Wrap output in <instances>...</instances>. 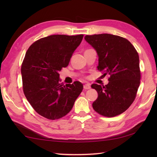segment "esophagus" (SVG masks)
<instances>
[{
	"label": "esophagus",
	"mask_w": 157,
	"mask_h": 157,
	"mask_svg": "<svg viewBox=\"0 0 157 157\" xmlns=\"http://www.w3.org/2000/svg\"><path fill=\"white\" fill-rule=\"evenodd\" d=\"M90 88H91L90 84H88H88H86L84 85V90H89V89H90Z\"/></svg>",
	"instance_id": "esophagus-1"
}]
</instances>
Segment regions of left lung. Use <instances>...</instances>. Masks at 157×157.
Listing matches in <instances>:
<instances>
[{
  "instance_id": "left-lung-1",
  "label": "left lung",
  "mask_w": 157,
  "mask_h": 157,
  "mask_svg": "<svg viewBox=\"0 0 157 157\" xmlns=\"http://www.w3.org/2000/svg\"><path fill=\"white\" fill-rule=\"evenodd\" d=\"M84 38L97 52L98 69L110 75L108 84L91 86L98 92L92 107L108 117L121 114L134 102L140 83L138 52L131 42L119 36L101 34Z\"/></svg>"
}]
</instances>
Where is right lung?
<instances>
[{"label":"right lung","mask_w":157,"mask_h":157,"mask_svg":"<svg viewBox=\"0 0 157 157\" xmlns=\"http://www.w3.org/2000/svg\"><path fill=\"white\" fill-rule=\"evenodd\" d=\"M84 35H51L29 46L21 65L23 90L35 111L55 120L71 111L83 90V84L61 83L59 72L69 65Z\"/></svg>","instance_id":"right-lung-1"}]
</instances>
